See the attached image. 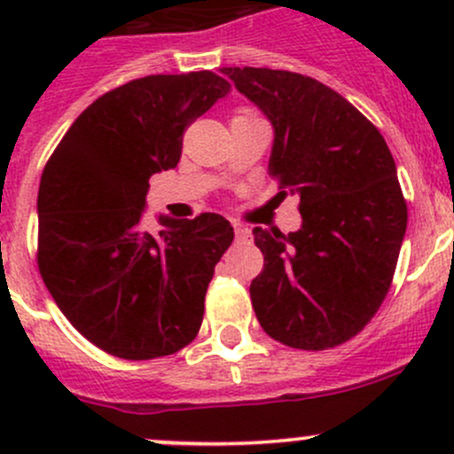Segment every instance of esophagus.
<instances>
[{"label":"esophagus","mask_w":454,"mask_h":454,"mask_svg":"<svg viewBox=\"0 0 454 454\" xmlns=\"http://www.w3.org/2000/svg\"><path fill=\"white\" fill-rule=\"evenodd\" d=\"M232 228H235V237H237V241H244V239H248V237H250V228H248V226H244V223L232 222Z\"/></svg>","instance_id":"esophagus-1"}]
</instances>
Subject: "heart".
<instances>
[{"label":"heart","mask_w":454,"mask_h":454,"mask_svg":"<svg viewBox=\"0 0 454 454\" xmlns=\"http://www.w3.org/2000/svg\"><path fill=\"white\" fill-rule=\"evenodd\" d=\"M239 116H248V114H239Z\"/></svg>","instance_id":"obj_1"}]
</instances>
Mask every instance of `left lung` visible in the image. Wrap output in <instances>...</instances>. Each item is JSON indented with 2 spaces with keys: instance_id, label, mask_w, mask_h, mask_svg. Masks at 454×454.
<instances>
[{
  "instance_id": "left-lung-1",
  "label": "left lung",
  "mask_w": 454,
  "mask_h": 454,
  "mask_svg": "<svg viewBox=\"0 0 454 454\" xmlns=\"http://www.w3.org/2000/svg\"><path fill=\"white\" fill-rule=\"evenodd\" d=\"M222 74L272 122L268 173L299 195L296 232L254 228L263 270L250 283L261 327L305 351L363 332L391 287L406 201L382 134L332 87L270 67Z\"/></svg>"
}]
</instances>
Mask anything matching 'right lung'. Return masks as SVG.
<instances>
[{
  "instance_id": "obj_1",
  "label": "right lung",
  "mask_w": 454,
  "mask_h": 454,
  "mask_svg": "<svg viewBox=\"0 0 454 454\" xmlns=\"http://www.w3.org/2000/svg\"><path fill=\"white\" fill-rule=\"evenodd\" d=\"M228 91L208 70L129 81L96 98L45 164L39 272L66 318L107 354L153 360L198 336L231 222L160 215L162 231L146 232L140 219L149 177L177 167L186 127Z\"/></svg>"
}]
</instances>
